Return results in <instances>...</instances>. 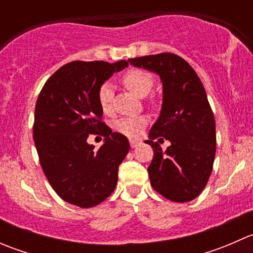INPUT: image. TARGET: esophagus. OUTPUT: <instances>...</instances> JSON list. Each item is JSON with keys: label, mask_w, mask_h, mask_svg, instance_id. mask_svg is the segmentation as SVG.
I'll return each mask as SVG.
<instances>
[{"label": "esophagus", "mask_w": 253, "mask_h": 253, "mask_svg": "<svg viewBox=\"0 0 253 253\" xmlns=\"http://www.w3.org/2000/svg\"><path fill=\"white\" fill-rule=\"evenodd\" d=\"M141 144V141H137V139H129V145H131L132 148H136L137 145Z\"/></svg>", "instance_id": "1"}]
</instances>
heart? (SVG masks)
I'll return each instance as SVG.
<instances>
[{
  "label": "heart",
  "instance_id": "obj_1",
  "mask_svg": "<svg viewBox=\"0 0 253 253\" xmlns=\"http://www.w3.org/2000/svg\"><path fill=\"white\" fill-rule=\"evenodd\" d=\"M122 83L128 88L129 90L133 91L134 94L139 96H145L150 90H152L153 85H154V78L149 72L144 70H139V68H133L129 70L122 76ZM96 99H98V104L100 109L105 114L111 111L112 99H114V89H112L111 84L105 82L99 86L98 91H96ZM148 119L143 115L138 116H127L119 119L115 121L114 128L116 129L119 133L124 134L127 137H138L147 126Z\"/></svg>",
  "mask_w": 253,
  "mask_h": 253
}]
</instances>
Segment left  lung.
I'll list each match as a JSON object with an SVG mask.
<instances>
[{
  "instance_id": "8db88e82",
  "label": "left lung",
  "mask_w": 253,
  "mask_h": 253,
  "mask_svg": "<svg viewBox=\"0 0 253 253\" xmlns=\"http://www.w3.org/2000/svg\"><path fill=\"white\" fill-rule=\"evenodd\" d=\"M163 82L160 116L149 132L154 158L148 167L153 188L172 202H190L206 187L215 157V120L202 82L192 67L171 52L129 58ZM172 145L164 153L154 142Z\"/></svg>"
}]
</instances>
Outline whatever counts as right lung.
I'll return each instance as SVG.
<instances>
[{"label":"right lung","instance_id":"add662e5","mask_svg":"<svg viewBox=\"0 0 253 253\" xmlns=\"http://www.w3.org/2000/svg\"><path fill=\"white\" fill-rule=\"evenodd\" d=\"M128 61H73L58 68L42 86L35 105L33 137L48 183L66 202L90 208L117 185V171L129 150L128 139L111 132L96 99L99 86ZM89 134H101L99 150Z\"/></svg>","mask_w":253,"mask_h":253}]
</instances>
